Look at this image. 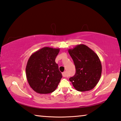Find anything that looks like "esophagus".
I'll list each match as a JSON object with an SVG mask.
<instances>
[{"label":"esophagus","mask_w":121,"mask_h":121,"mask_svg":"<svg viewBox=\"0 0 121 121\" xmlns=\"http://www.w3.org/2000/svg\"><path fill=\"white\" fill-rule=\"evenodd\" d=\"M62 76L64 77H67V73H66V72H64L62 73Z\"/></svg>","instance_id":"34e87169"}]
</instances>
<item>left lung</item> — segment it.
Masks as SVG:
<instances>
[{
    "mask_svg": "<svg viewBox=\"0 0 121 121\" xmlns=\"http://www.w3.org/2000/svg\"><path fill=\"white\" fill-rule=\"evenodd\" d=\"M73 61L76 73L69 78L74 88L79 91L93 89L99 81L102 66L99 57L94 51L84 44L68 50Z\"/></svg>",
    "mask_w": 121,
    "mask_h": 121,
    "instance_id": "8db88e82",
    "label": "left lung"
}]
</instances>
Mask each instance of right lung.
<instances>
[{
	"instance_id": "1",
	"label": "right lung",
	"mask_w": 121,
	"mask_h": 121,
	"mask_svg": "<svg viewBox=\"0 0 121 121\" xmlns=\"http://www.w3.org/2000/svg\"><path fill=\"white\" fill-rule=\"evenodd\" d=\"M59 52V48L44 47L29 58L26 77L30 86L36 93L49 94L57 88L62 77L55 61Z\"/></svg>"
}]
</instances>
